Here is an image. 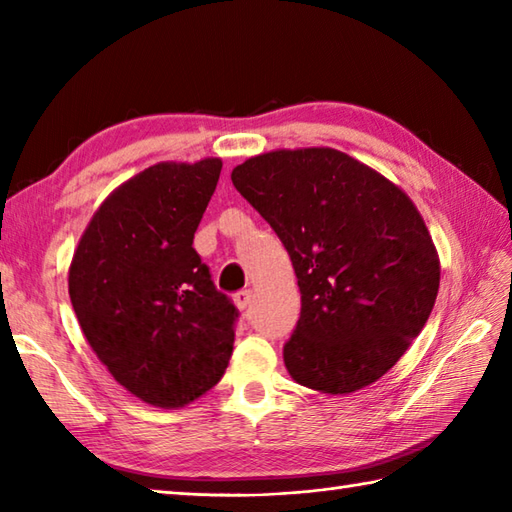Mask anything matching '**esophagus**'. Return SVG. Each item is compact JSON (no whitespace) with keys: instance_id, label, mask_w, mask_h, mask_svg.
<instances>
[{"instance_id":"1","label":"esophagus","mask_w":512,"mask_h":512,"mask_svg":"<svg viewBox=\"0 0 512 512\" xmlns=\"http://www.w3.org/2000/svg\"><path fill=\"white\" fill-rule=\"evenodd\" d=\"M233 301H235V306L239 310H246L250 306V301H253V290H239V292H235Z\"/></svg>"}]
</instances>
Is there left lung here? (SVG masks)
<instances>
[{"label": "left lung", "instance_id": "1", "mask_svg": "<svg viewBox=\"0 0 512 512\" xmlns=\"http://www.w3.org/2000/svg\"><path fill=\"white\" fill-rule=\"evenodd\" d=\"M273 226L301 290L288 374L323 394L372 385L407 352L440 288V259L409 195L330 147L277 149L231 173Z\"/></svg>", "mask_w": 512, "mask_h": 512}]
</instances>
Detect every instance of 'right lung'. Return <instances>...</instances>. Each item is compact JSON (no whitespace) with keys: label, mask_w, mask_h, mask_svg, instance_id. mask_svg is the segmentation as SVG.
Returning <instances> with one entry per match:
<instances>
[{"label":"right lung","mask_w":512,"mask_h":512,"mask_svg":"<svg viewBox=\"0 0 512 512\" xmlns=\"http://www.w3.org/2000/svg\"><path fill=\"white\" fill-rule=\"evenodd\" d=\"M220 171V158L140 171L99 206L70 264L90 347L127 391L162 409L206 394L233 354L239 312L193 248Z\"/></svg>","instance_id":"right-lung-1"}]
</instances>
